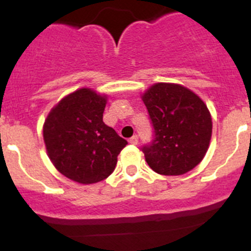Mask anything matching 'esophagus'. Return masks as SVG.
<instances>
[{
	"instance_id": "obj_1",
	"label": "esophagus",
	"mask_w": 251,
	"mask_h": 251,
	"mask_svg": "<svg viewBox=\"0 0 251 251\" xmlns=\"http://www.w3.org/2000/svg\"><path fill=\"white\" fill-rule=\"evenodd\" d=\"M128 143L130 144H132V146H135V144H137L138 143V136H132V137L130 138V140H128Z\"/></svg>"
}]
</instances>
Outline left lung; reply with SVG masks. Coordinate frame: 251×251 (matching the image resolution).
I'll return each instance as SVG.
<instances>
[{
  "mask_svg": "<svg viewBox=\"0 0 251 251\" xmlns=\"http://www.w3.org/2000/svg\"><path fill=\"white\" fill-rule=\"evenodd\" d=\"M154 127V140L143 147L149 168L166 176L183 175L206 154L212 121L206 104L178 83L158 82L142 95Z\"/></svg>",
  "mask_w": 251,
  "mask_h": 251,
  "instance_id": "1",
  "label": "left lung"
}]
</instances>
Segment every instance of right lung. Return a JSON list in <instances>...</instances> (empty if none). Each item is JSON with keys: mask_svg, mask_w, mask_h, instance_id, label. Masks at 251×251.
Returning <instances> with one entry per match:
<instances>
[{"mask_svg": "<svg viewBox=\"0 0 251 251\" xmlns=\"http://www.w3.org/2000/svg\"><path fill=\"white\" fill-rule=\"evenodd\" d=\"M105 104V95L80 88L60 100L45 120L48 158L60 174L77 183L107 178L127 144L103 123Z\"/></svg>", "mask_w": 251, "mask_h": 251, "instance_id": "obj_1", "label": "right lung"}]
</instances>
